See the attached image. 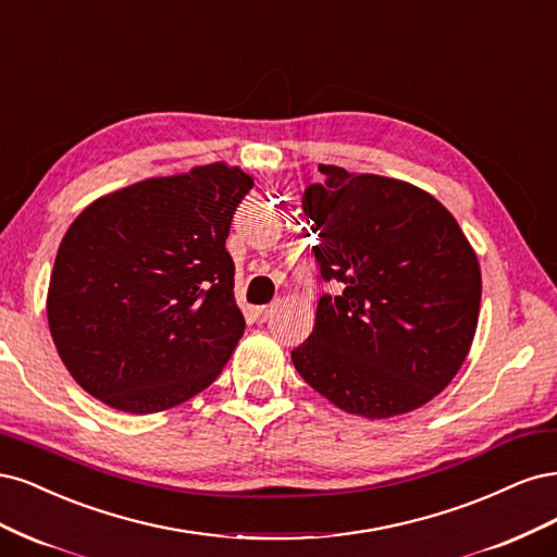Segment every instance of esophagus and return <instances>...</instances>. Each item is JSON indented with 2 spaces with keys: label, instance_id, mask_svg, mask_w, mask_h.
<instances>
[{
  "label": "esophagus",
  "instance_id": "esophagus-1",
  "mask_svg": "<svg viewBox=\"0 0 557 557\" xmlns=\"http://www.w3.org/2000/svg\"><path fill=\"white\" fill-rule=\"evenodd\" d=\"M275 308H277V302H271V305H261V308H257V310H255V317H257L259 321H268V319L273 317Z\"/></svg>",
  "mask_w": 557,
  "mask_h": 557
}]
</instances>
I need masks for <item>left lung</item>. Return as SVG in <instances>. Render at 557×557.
<instances>
[{
    "instance_id": "left-lung-1",
    "label": "left lung",
    "mask_w": 557,
    "mask_h": 557,
    "mask_svg": "<svg viewBox=\"0 0 557 557\" xmlns=\"http://www.w3.org/2000/svg\"><path fill=\"white\" fill-rule=\"evenodd\" d=\"M302 196L321 277L310 337L292 351L298 374L335 407L366 419L407 414L448 386L479 321L481 271L454 214L428 191L319 164Z\"/></svg>"
}]
</instances>
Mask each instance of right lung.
I'll list each match as a JSON object with an SVG mask.
<instances>
[{
    "instance_id": "1",
    "label": "right lung",
    "mask_w": 557,
    "mask_h": 557,
    "mask_svg": "<svg viewBox=\"0 0 557 557\" xmlns=\"http://www.w3.org/2000/svg\"><path fill=\"white\" fill-rule=\"evenodd\" d=\"M252 187L243 169L214 161L106 194L69 226L46 312L89 396L154 414L218 380L245 333L226 238Z\"/></svg>"
}]
</instances>
